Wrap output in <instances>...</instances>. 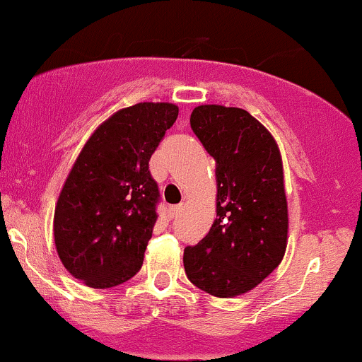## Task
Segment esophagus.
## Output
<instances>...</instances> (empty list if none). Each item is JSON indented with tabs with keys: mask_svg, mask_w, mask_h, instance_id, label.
Here are the masks:
<instances>
[{
	"mask_svg": "<svg viewBox=\"0 0 362 362\" xmlns=\"http://www.w3.org/2000/svg\"><path fill=\"white\" fill-rule=\"evenodd\" d=\"M182 211H184V204H180V206H172V207H170V216H172V217L180 216Z\"/></svg>",
	"mask_w": 362,
	"mask_h": 362,
	"instance_id": "1",
	"label": "esophagus"
}]
</instances>
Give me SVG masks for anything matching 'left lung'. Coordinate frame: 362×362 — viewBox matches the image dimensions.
Wrapping results in <instances>:
<instances>
[{"mask_svg":"<svg viewBox=\"0 0 362 362\" xmlns=\"http://www.w3.org/2000/svg\"><path fill=\"white\" fill-rule=\"evenodd\" d=\"M190 128L216 160L217 217L184 251L189 280L219 298L258 286L281 263L288 243V204L280 148L241 107L202 104Z\"/></svg>","mask_w":362,"mask_h":362,"instance_id":"obj_1","label":"left lung"}]
</instances>
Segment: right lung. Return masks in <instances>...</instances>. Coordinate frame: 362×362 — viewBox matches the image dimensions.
I'll return each instance as SVG.
<instances>
[{"instance_id":"obj_1","label":"right lung","mask_w":362,"mask_h":362,"mask_svg":"<svg viewBox=\"0 0 362 362\" xmlns=\"http://www.w3.org/2000/svg\"><path fill=\"white\" fill-rule=\"evenodd\" d=\"M177 116L172 103L116 111L90 134L65 178L54 214L57 255L90 288L121 285L141 268L160 197L148 162Z\"/></svg>"}]
</instances>
